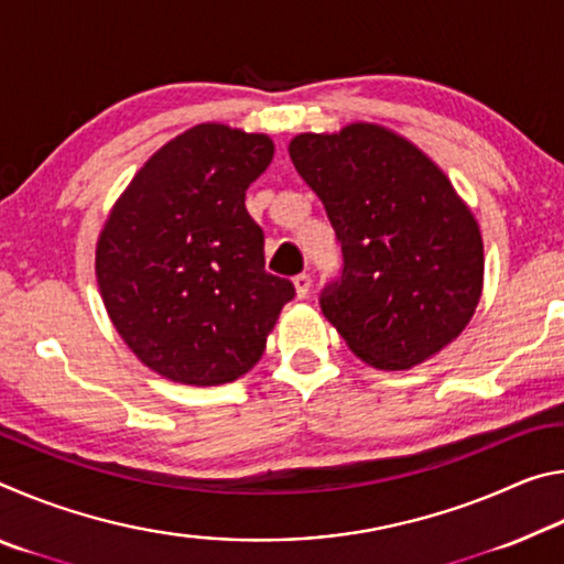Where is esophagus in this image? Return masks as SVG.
Wrapping results in <instances>:
<instances>
[{
	"label": "esophagus",
	"mask_w": 564,
	"mask_h": 564,
	"mask_svg": "<svg viewBox=\"0 0 564 564\" xmlns=\"http://www.w3.org/2000/svg\"><path fill=\"white\" fill-rule=\"evenodd\" d=\"M293 285H295V295H299V299H305V295L311 293L313 281H311L308 273H299V275H295V279H293Z\"/></svg>",
	"instance_id": "34e87169"
}]
</instances>
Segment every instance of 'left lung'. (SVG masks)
Segmentation results:
<instances>
[{
    "label": "left lung",
    "instance_id": "obj_1",
    "mask_svg": "<svg viewBox=\"0 0 564 564\" xmlns=\"http://www.w3.org/2000/svg\"><path fill=\"white\" fill-rule=\"evenodd\" d=\"M343 251L321 311L360 360L408 370L453 343L482 293V236L447 176L378 123L299 133L289 147Z\"/></svg>",
    "mask_w": 564,
    "mask_h": 564
}]
</instances>
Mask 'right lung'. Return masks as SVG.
<instances>
[{"instance_id": "1", "label": "right lung", "mask_w": 564, "mask_h": 564, "mask_svg": "<svg viewBox=\"0 0 564 564\" xmlns=\"http://www.w3.org/2000/svg\"><path fill=\"white\" fill-rule=\"evenodd\" d=\"M273 159L265 133L198 123L151 156L113 204L97 281L123 343L184 386H221L261 360L295 289L265 271L246 188Z\"/></svg>"}]
</instances>
